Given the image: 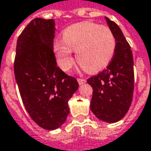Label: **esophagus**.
<instances>
[{"mask_svg":"<svg viewBox=\"0 0 151 151\" xmlns=\"http://www.w3.org/2000/svg\"><path fill=\"white\" fill-rule=\"evenodd\" d=\"M77 81L79 83V85H81V84H84L86 82V80L85 79H81V78H78L77 79Z\"/></svg>","mask_w":151,"mask_h":151,"instance_id":"esophagus-1","label":"esophagus"}]
</instances>
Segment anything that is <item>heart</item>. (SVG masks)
<instances>
[{"mask_svg":"<svg viewBox=\"0 0 151 151\" xmlns=\"http://www.w3.org/2000/svg\"><path fill=\"white\" fill-rule=\"evenodd\" d=\"M116 38L107 27L93 22H80L63 32V40L54 43V50L60 68L68 71L75 63L72 50L84 70L96 73L106 68L113 58Z\"/></svg>","mask_w":151,"mask_h":151,"instance_id":"b5f03b06","label":"heart"}]
</instances>
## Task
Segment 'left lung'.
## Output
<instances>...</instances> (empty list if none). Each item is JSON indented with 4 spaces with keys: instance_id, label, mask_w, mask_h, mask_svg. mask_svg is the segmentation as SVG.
Instances as JSON below:
<instances>
[{
    "instance_id": "8db88e82",
    "label": "left lung",
    "mask_w": 151,
    "mask_h": 151,
    "mask_svg": "<svg viewBox=\"0 0 151 151\" xmlns=\"http://www.w3.org/2000/svg\"><path fill=\"white\" fill-rule=\"evenodd\" d=\"M116 38L112 61L105 70L88 79L93 88L90 109L101 120L115 123L123 119L132 101L134 89L133 56L119 27L105 17Z\"/></svg>"
}]
</instances>
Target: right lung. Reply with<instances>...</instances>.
Here are the masks:
<instances>
[{"label":"right lung","mask_w":151,"mask_h":151,"mask_svg":"<svg viewBox=\"0 0 151 151\" xmlns=\"http://www.w3.org/2000/svg\"><path fill=\"white\" fill-rule=\"evenodd\" d=\"M54 19L35 18L17 40L14 76L23 104L32 119L55 130L70 113L68 101L78 89L75 77L57 66L53 51Z\"/></svg>","instance_id":"right-lung-1"}]
</instances>
